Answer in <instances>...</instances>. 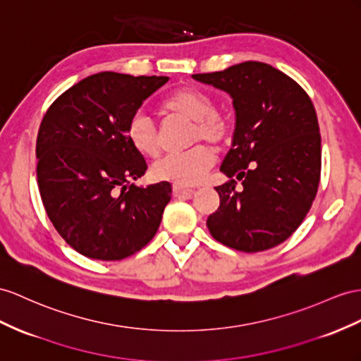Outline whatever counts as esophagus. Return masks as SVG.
Returning a JSON list of instances; mask_svg holds the SVG:
<instances>
[{"instance_id":"1","label":"esophagus","mask_w":361,"mask_h":361,"mask_svg":"<svg viewBox=\"0 0 361 361\" xmlns=\"http://www.w3.org/2000/svg\"><path fill=\"white\" fill-rule=\"evenodd\" d=\"M172 190H173V195L178 197V195H192L193 189H189V188H184V186H178V184H173L172 186Z\"/></svg>"}]
</instances>
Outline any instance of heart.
<instances>
[{
  "label": "heart",
  "instance_id": "obj_1",
  "mask_svg": "<svg viewBox=\"0 0 361 361\" xmlns=\"http://www.w3.org/2000/svg\"><path fill=\"white\" fill-rule=\"evenodd\" d=\"M163 108L172 114L193 122L190 145L207 142L214 146L224 145L232 123L226 114L215 109V102L197 88H180L163 102ZM126 137L134 149L143 157H155L160 151L157 126L145 113L134 114L126 125ZM215 163V154L207 145H195L184 152L164 155L155 161L151 173L155 180L169 181L178 186H192L206 177Z\"/></svg>",
  "mask_w": 361,
  "mask_h": 361
}]
</instances>
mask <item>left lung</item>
I'll use <instances>...</instances> for the list:
<instances>
[{
	"label": "left lung",
	"mask_w": 361,
	"mask_h": 361,
	"mask_svg": "<svg viewBox=\"0 0 361 361\" xmlns=\"http://www.w3.org/2000/svg\"><path fill=\"white\" fill-rule=\"evenodd\" d=\"M192 78L228 92L236 114L219 168L230 181L215 188L219 207L207 218L210 235L247 253L282 244L307 216L320 181L322 140L310 96L256 61ZM236 179L243 183L238 190Z\"/></svg>",
	"instance_id": "8db88e82"
}]
</instances>
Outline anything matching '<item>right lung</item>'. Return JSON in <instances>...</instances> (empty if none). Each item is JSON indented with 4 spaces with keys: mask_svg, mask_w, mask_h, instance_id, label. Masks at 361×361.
Returning a JSON list of instances; mask_svg holds the SVG:
<instances>
[{
    "mask_svg": "<svg viewBox=\"0 0 361 361\" xmlns=\"http://www.w3.org/2000/svg\"><path fill=\"white\" fill-rule=\"evenodd\" d=\"M166 76L104 71L68 88L45 113L38 138V186L58 233L80 255L120 261L137 253L160 227L171 201L168 181L137 188L147 166L126 125Z\"/></svg>",
    "mask_w": 361,
    "mask_h": 361,
    "instance_id": "1",
    "label": "right lung"
}]
</instances>
